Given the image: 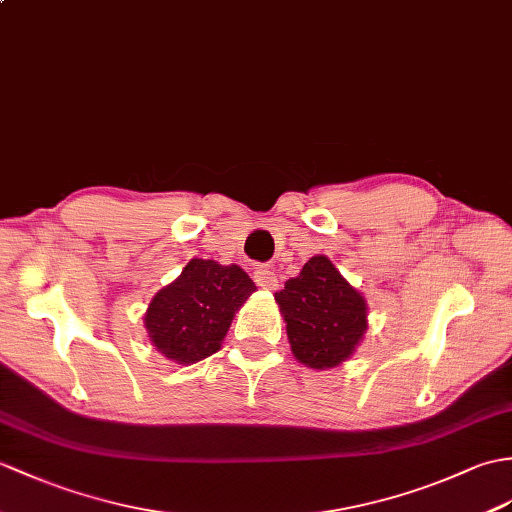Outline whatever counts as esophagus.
Here are the masks:
<instances>
[{
    "label": "esophagus",
    "instance_id": "esophagus-1",
    "mask_svg": "<svg viewBox=\"0 0 512 512\" xmlns=\"http://www.w3.org/2000/svg\"><path fill=\"white\" fill-rule=\"evenodd\" d=\"M253 277H255V283L259 285V288H264V290H277L279 288V279L275 275V270L268 268V266H259Z\"/></svg>",
    "mask_w": 512,
    "mask_h": 512
}]
</instances>
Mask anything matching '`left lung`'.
Returning a JSON list of instances; mask_svg holds the SVG:
<instances>
[{"label": "left lung", "instance_id": "obj_1", "mask_svg": "<svg viewBox=\"0 0 512 512\" xmlns=\"http://www.w3.org/2000/svg\"><path fill=\"white\" fill-rule=\"evenodd\" d=\"M294 358L327 371L351 358L368 329L364 296L325 255L312 257L299 277L275 294Z\"/></svg>", "mask_w": 512, "mask_h": 512}]
</instances>
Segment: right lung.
<instances>
[{"label":"right lung","mask_w":512,"mask_h":512,"mask_svg":"<svg viewBox=\"0 0 512 512\" xmlns=\"http://www.w3.org/2000/svg\"><path fill=\"white\" fill-rule=\"evenodd\" d=\"M253 292L255 283L240 266L192 259L148 305L144 325L152 347L183 366L209 358Z\"/></svg>","instance_id":"obj_1"}]
</instances>
